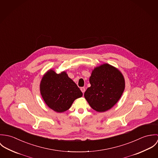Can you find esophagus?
Segmentation results:
<instances>
[{"label": "esophagus", "mask_w": 158, "mask_h": 158, "mask_svg": "<svg viewBox=\"0 0 158 158\" xmlns=\"http://www.w3.org/2000/svg\"><path fill=\"white\" fill-rule=\"evenodd\" d=\"M81 89V92H82L83 93H84V92H85V90H86V89H85V87H82V88H81V89Z\"/></svg>", "instance_id": "34e87169"}]
</instances>
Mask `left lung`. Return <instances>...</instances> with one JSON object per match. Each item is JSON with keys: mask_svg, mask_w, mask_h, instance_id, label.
Returning <instances> with one entry per match:
<instances>
[{"mask_svg": "<svg viewBox=\"0 0 158 158\" xmlns=\"http://www.w3.org/2000/svg\"><path fill=\"white\" fill-rule=\"evenodd\" d=\"M89 82L91 86L84 95L91 108L98 112L111 109L118 101L125 89L122 74L108 64L95 68Z\"/></svg>", "mask_w": 158, "mask_h": 158, "instance_id": "8db88e82", "label": "left lung"}]
</instances>
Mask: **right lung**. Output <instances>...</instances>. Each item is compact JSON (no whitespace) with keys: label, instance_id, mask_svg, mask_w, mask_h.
<instances>
[{"label":"right lung","instance_id":"1","mask_svg":"<svg viewBox=\"0 0 158 158\" xmlns=\"http://www.w3.org/2000/svg\"><path fill=\"white\" fill-rule=\"evenodd\" d=\"M40 91L47 105L57 113L67 111L75 99L83 95L80 88L65 72L58 74L52 70L43 77Z\"/></svg>","mask_w":158,"mask_h":158}]
</instances>
